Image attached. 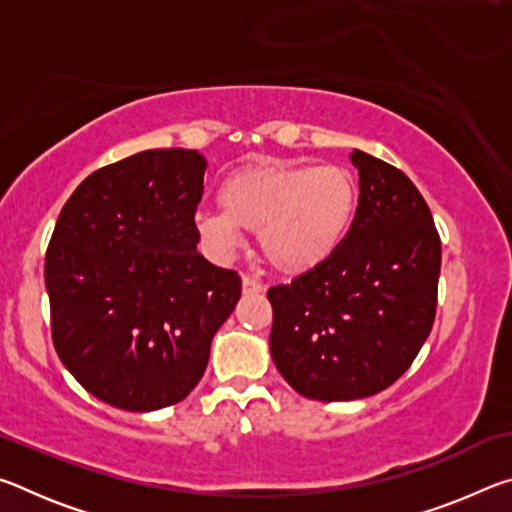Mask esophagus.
I'll return each mask as SVG.
<instances>
[{
    "label": "esophagus",
    "instance_id": "obj_1",
    "mask_svg": "<svg viewBox=\"0 0 512 512\" xmlns=\"http://www.w3.org/2000/svg\"><path fill=\"white\" fill-rule=\"evenodd\" d=\"M241 287H244V293H262L264 291V284L255 280V277L244 275V280H241Z\"/></svg>",
    "mask_w": 512,
    "mask_h": 512
}]
</instances>
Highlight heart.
I'll return each mask as SVG.
<instances>
[{
    "label": "heart",
    "mask_w": 512,
    "mask_h": 512,
    "mask_svg": "<svg viewBox=\"0 0 512 512\" xmlns=\"http://www.w3.org/2000/svg\"><path fill=\"white\" fill-rule=\"evenodd\" d=\"M359 185L341 164H253L219 187L221 210L194 214V230L214 259H230L257 232L275 271L300 275L332 257L352 228Z\"/></svg>",
    "instance_id": "1"
}]
</instances>
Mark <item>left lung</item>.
I'll use <instances>...</instances> for the list:
<instances>
[{
    "label": "left lung",
    "mask_w": 512,
    "mask_h": 512,
    "mask_svg": "<svg viewBox=\"0 0 512 512\" xmlns=\"http://www.w3.org/2000/svg\"><path fill=\"white\" fill-rule=\"evenodd\" d=\"M359 205L336 253L268 289L271 357L293 391L348 402L400 379L436 318L440 237L429 205L391 164L354 149Z\"/></svg>",
    "instance_id": "left-lung-1"
}]
</instances>
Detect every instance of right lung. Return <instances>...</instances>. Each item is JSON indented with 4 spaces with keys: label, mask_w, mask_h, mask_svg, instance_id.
<instances>
[{
    "label": "right lung",
    "mask_w": 512,
    "mask_h": 512,
    "mask_svg": "<svg viewBox=\"0 0 512 512\" xmlns=\"http://www.w3.org/2000/svg\"><path fill=\"white\" fill-rule=\"evenodd\" d=\"M207 162L151 149L94 171L69 196L45 257L51 339L85 391L124 411L194 391L241 277L198 253Z\"/></svg>",
    "instance_id": "obj_1"
}]
</instances>
